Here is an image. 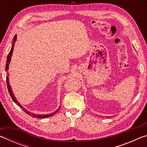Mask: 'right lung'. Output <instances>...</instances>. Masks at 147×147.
<instances>
[{"instance_id": "1", "label": "right lung", "mask_w": 147, "mask_h": 147, "mask_svg": "<svg viewBox=\"0 0 147 147\" xmlns=\"http://www.w3.org/2000/svg\"><path fill=\"white\" fill-rule=\"evenodd\" d=\"M16 39H17V36L16 35V36H15L14 38H13V43H12L11 51H9V53L8 55V57H7L6 64V71L8 70V69H9V62H10V61H11V58L12 54H13V49H14V45H15V43H16ZM6 82H7V86H8V89L9 93V94H10V96H11V97L12 98V100H13V101L14 102L16 103V104H17V105H18L20 107V108H21V109H23V110L24 111V112H26L27 114H28V115H31L32 117H34V118L35 117H36V118H47V117H51V116L54 115V114H56L58 111L59 109V108L57 109L56 111H54V112H53V113H50V114H45V115H41V114H39V115H37V114H35L34 113L30 112V111H28V110H27V109H26L25 108H23V107L22 106L21 104H20V103L17 100L16 96H14V94L13 93V91H12V89H11V86H10V85H9L8 75L6 76Z\"/></svg>"}]
</instances>
